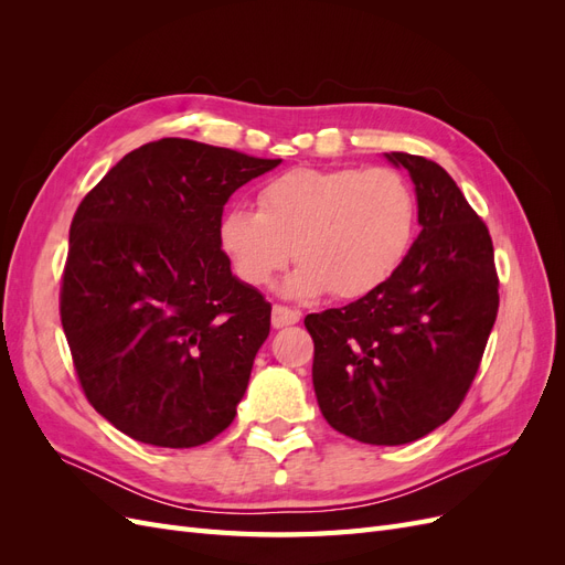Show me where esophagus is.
<instances>
[{"label": "esophagus", "instance_id": "obj_1", "mask_svg": "<svg viewBox=\"0 0 565 565\" xmlns=\"http://www.w3.org/2000/svg\"><path fill=\"white\" fill-rule=\"evenodd\" d=\"M299 318H301V313L295 311V309H287V306H282V303L273 306V318H270V322H273V328H276V330L289 328V324H297Z\"/></svg>", "mask_w": 565, "mask_h": 565}]
</instances>
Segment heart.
Returning a JSON list of instances; mask_svg holds the SVG:
<instances>
[{
    "instance_id": "1",
    "label": "heart",
    "mask_w": 565,
    "mask_h": 565,
    "mask_svg": "<svg viewBox=\"0 0 565 565\" xmlns=\"http://www.w3.org/2000/svg\"><path fill=\"white\" fill-rule=\"evenodd\" d=\"M413 185L388 167L292 169L268 181L259 210L235 204L218 224L233 270L254 287L292 262L289 297H363L386 282L413 245Z\"/></svg>"
}]
</instances>
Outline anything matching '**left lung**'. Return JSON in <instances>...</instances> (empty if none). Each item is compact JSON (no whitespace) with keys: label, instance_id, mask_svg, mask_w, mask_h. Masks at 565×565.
Instances as JSON below:
<instances>
[{"label":"left lung","instance_id":"left-lung-1","mask_svg":"<svg viewBox=\"0 0 565 565\" xmlns=\"http://www.w3.org/2000/svg\"><path fill=\"white\" fill-rule=\"evenodd\" d=\"M384 158L415 183L417 241L377 289L303 324L322 417L370 446H403L465 401L498 318L500 282L490 233L446 169L409 152Z\"/></svg>","mask_w":565,"mask_h":565}]
</instances>
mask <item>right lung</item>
I'll use <instances>...</instances> for the list:
<instances>
[{
  "label": "right lung",
  "instance_id": "obj_1",
  "mask_svg": "<svg viewBox=\"0 0 565 565\" xmlns=\"http://www.w3.org/2000/svg\"><path fill=\"white\" fill-rule=\"evenodd\" d=\"M282 160L160 139L79 202L61 322L98 415L134 440L195 448L235 419L270 303L218 243L228 198Z\"/></svg>",
  "mask_w": 565,
  "mask_h": 565
}]
</instances>
